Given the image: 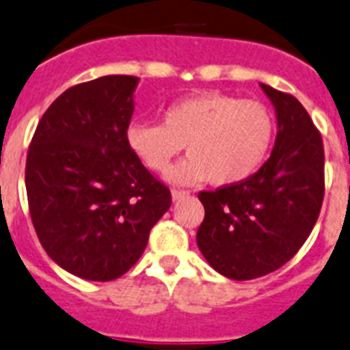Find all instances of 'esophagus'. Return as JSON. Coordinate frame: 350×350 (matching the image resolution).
I'll use <instances>...</instances> for the list:
<instances>
[{
  "label": "esophagus",
  "instance_id": "1",
  "mask_svg": "<svg viewBox=\"0 0 350 350\" xmlns=\"http://www.w3.org/2000/svg\"><path fill=\"white\" fill-rule=\"evenodd\" d=\"M188 195H189V191H186V189H173V191H172L173 200L183 199V197H188Z\"/></svg>",
  "mask_w": 350,
  "mask_h": 350
}]
</instances>
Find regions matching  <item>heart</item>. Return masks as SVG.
Listing matches in <instances>:
<instances>
[{"label":"heart","mask_w":350,"mask_h":350,"mask_svg":"<svg viewBox=\"0 0 350 350\" xmlns=\"http://www.w3.org/2000/svg\"><path fill=\"white\" fill-rule=\"evenodd\" d=\"M275 137L272 111L259 100L202 93L162 111V124L140 122L127 129V144L151 172H170L188 144L189 159L173 172L180 183L208 178L232 186L265 164Z\"/></svg>","instance_id":"1"}]
</instances>
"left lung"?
<instances>
[{"label":"left lung","instance_id":"8db88e82","mask_svg":"<svg viewBox=\"0 0 350 350\" xmlns=\"http://www.w3.org/2000/svg\"><path fill=\"white\" fill-rule=\"evenodd\" d=\"M278 115L272 155L239 184L200 191L202 256L219 273L246 281L291 261L312 232L325 195L321 133L301 102L261 83Z\"/></svg>","mask_w":350,"mask_h":350}]
</instances>
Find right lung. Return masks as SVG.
<instances>
[{"instance_id": "right-lung-1", "label": "right lung", "mask_w": 350, "mask_h": 350, "mask_svg": "<svg viewBox=\"0 0 350 350\" xmlns=\"http://www.w3.org/2000/svg\"><path fill=\"white\" fill-rule=\"evenodd\" d=\"M138 78L111 75L59 94L29 146L25 188L43 250L89 281L138 261L172 193L127 144Z\"/></svg>"}]
</instances>
